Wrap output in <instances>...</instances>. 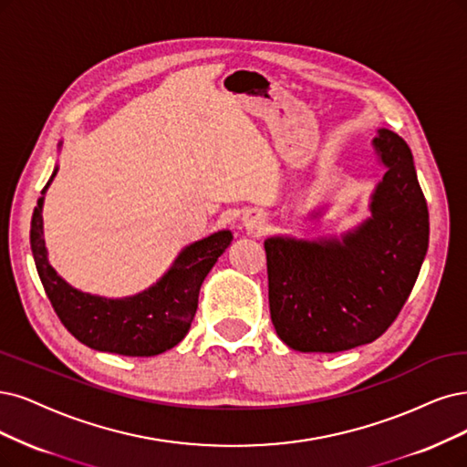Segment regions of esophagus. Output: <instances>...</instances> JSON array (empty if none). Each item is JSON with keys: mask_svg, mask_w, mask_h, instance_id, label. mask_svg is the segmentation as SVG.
Masks as SVG:
<instances>
[{"mask_svg": "<svg viewBox=\"0 0 467 467\" xmlns=\"http://www.w3.org/2000/svg\"><path fill=\"white\" fill-rule=\"evenodd\" d=\"M243 224L248 233L260 234L264 231V215L255 210H250L243 215Z\"/></svg>", "mask_w": 467, "mask_h": 467, "instance_id": "esophagus-1", "label": "esophagus"}]
</instances>
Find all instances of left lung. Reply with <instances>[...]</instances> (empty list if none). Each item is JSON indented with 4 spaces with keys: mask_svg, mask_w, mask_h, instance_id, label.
<instances>
[{
    "mask_svg": "<svg viewBox=\"0 0 467 467\" xmlns=\"http://www.w3.org/2000/svg\"><path fill=\"white\" fill-rule=\"evenodd\" d=\"M387 167L371 217L340 238L271 236L269 309L279 338L298 352H342L381 337L416 285L429 246V212L408 144L373 138Z\"/></svg>",
    "mask_w": 467,
    "mask_h": 467,
    "instance_id": "8db88e82",
    "label": "left lung"
}]
</instances>
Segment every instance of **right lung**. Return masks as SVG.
<instances>
[{"label":"right lung","instance_id":"right-lung-1","mask_svg":"<svg viewBox=\"0 0 467 467\" xmlns=\"http://www.w3.org/2000/svg\"><path fill=\"white\" fill-rule=\"evenodd\" d=\"M57 167L42 190L30 223V248L46 295L57 317L88 348L120 356H158L186 337L198 295L217 257L229 248L231 231H217L186 246L163 277L127 298H103L73 288L47 262L42 205Z\"/></svg>","mask_w":467,"mask_h":467}]
</instances>
